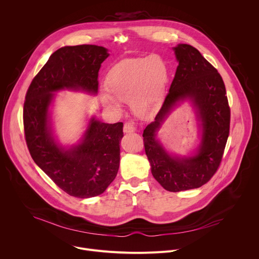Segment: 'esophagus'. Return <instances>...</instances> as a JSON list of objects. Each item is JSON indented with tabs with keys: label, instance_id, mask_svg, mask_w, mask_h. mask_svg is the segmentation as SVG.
I'll use <instances>...</instances> for the list:
<instances>
[{
	"label": "esophagus",
	"instance_id": "esophagus-1",
	"mask_svg": "<svg viewBox=\"0 0 259 259\" xmlns=\"http://www.w3.org/2000/svg\"><path fill=\"white\" fill-rule=\"evenodd\" d=\"M135 131V124L133 122H127L124 124V132L132 133Z\"/></svg>",
	"mask_w": 259,
	"mask_h": 259
}]
</instances>
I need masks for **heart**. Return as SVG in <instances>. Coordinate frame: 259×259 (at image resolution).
Instances as JSON below:
<instances>
[{
	"label": "heart",
	"instance_id": "1",
	"mask_svg": "<svg viewBox=\"0 0 259 259\" xmlns=\"http://www.w3.org/2000/svg\"><path fill=\"white\" fill-rule=\"evenodd\" d=\"M169 82V66L159 54L127 58L108 71L106 90L101 100L108 108L119 102H130L134 114L140 118L151 117L161 105Z\"/></svg>",
	"mask_w": 259,
	"mask_h": 259
}]
</instances>
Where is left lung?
<instances>
[{
	"label": "left lung",
	"mask_w": 259,
	"mask_h": 259,
	"mask_svg": "<svg viewBox=\"0 0 259 259\" xmlns=\"http://www.w3.org/2000/svg\"><path fill=\"white\" fill-rule=\"evenodd\" d=\"M173 51L178 62L174 79L142 136L153 176L165 190L176 193L202 187L216 172L230 133L231 110L217 69L191 45L178 44ZM183 101L191 102L200 129V144L191 156L169 153L157 138L162 123Z\"/></svg>",
	"instance_id": "1"
}]
</instances>
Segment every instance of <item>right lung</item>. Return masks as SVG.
<instances>
[{
  "mask_svg": "<svg viewBox=\"0 0 259 259\" xmlns=\"http://www.w3.org/2000/svg\"><path fill=\"white\" fill-rule=\"evenodd\" d=\"M108 56L101 46H64L49 57L25 96L23 125L29 154L57 187L76 198L102 194L117 176L123 123L106 124L92 117L78 143L65 146L54 135L51 106L61 90L96 95L98 71Z\"/></svg>",
  "mask_w": 259,
  "mask_h": 259,
  "instance_id": "obj_1",
  "label": "right lung"
}]
</instances>
